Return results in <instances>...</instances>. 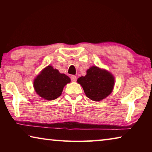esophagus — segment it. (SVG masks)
<instances>
[{"label": "esophagus", "mask_w": 152, "mask_h": 152, "mask_svg": "<svg viewBox=\"0 0 152 152\" xmlns=\"http://www.w3.org/2000/svg\"><path fill=\"white\" fill-rule=\"evenodd\" d=\"M70 79L72 82H76V80H77V78H76V76L75 75H72L70 76Z\"/></svg>", "instance_id": "1"}]
</instances>
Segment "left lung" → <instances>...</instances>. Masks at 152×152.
I'll use <instances>...</instances> for the list:
<instances>
[{"label":"left lung","mask_w":152,"mask_h":152,"mask_svg":"<svg viewBox=\"0 0 152 152\" xmlns=\"http://www.w3.org/2000/svg\"><path fill=\"white\" fill-rule=\"evenodd\" d=\"M86 73L85 76L80 77L77 82L82 86L87 97L99 101L111 93L115 84L111 74L96 66L90 68Z\"/></svg>","instance_id":"left-lung-1"}]
</instances>
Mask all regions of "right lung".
<instances>
[{"label":"right lung","mask_w":152,"mask_h":152,"mask_svg":"<svg viewBox=\"0 0 152 152\" xmlns=\"http://www.w3.org/2000/svg\"><path fill=\"white\" fill-rule=\"evenodd\" d=\"M70 82V78L68 76L48 66L35 79L33 86L41 97L50 101L60 96L64 86Z\"/></svg>","instance_id":"right-lung-1"}]
</instances>
